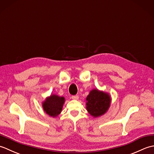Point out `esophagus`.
<instances>
[{"instance_id": "1", "label": "esophagus", "mask_w": 154, "mask_h": 154, "mask_svg": "<svg viewBox=\"0 0 154 154\" xmlns=\"http://www.w3.org/2000/svg\"><path fill=\"white\" fill-rule=\"evenodd\" d=\"M71 98H72V99H73V100H78V99H79V96H78V95H73V96L71 97Z\"/></svg>"}]
</instances>
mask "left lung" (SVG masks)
I'll return each mask as SVG.
<instances>
[{"label": "left lung", "mask_w": 154, "mask_h": 154, "mask_svg": "<svg viewBox=\"0 0 154 154\" xmlns=\"http://www.w3.org/2000/svg\"><path fill=\"white\" fill-rule=\"evenodd\" d=\"M87 110L94 118L103 115L109 109L111 98L109 93L93 89L90 91L86 99Z\"/></svg>", "instance_id": "left-lung-1"}]
</instances>
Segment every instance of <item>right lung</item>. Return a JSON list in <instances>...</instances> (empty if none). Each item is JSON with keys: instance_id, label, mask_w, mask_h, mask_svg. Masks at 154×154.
I'll list each match as a JSON object with an SVG mask.
<instances>
[{"instance_id": "add662e5", "label": "right lung", "mask_w": 154, "mask_h": 154, "mask_svg": "<svg viewBox=\"0 0 154 154\" xmlns=\"http://www.w3.org/2000/svg\"><path fill=\"white\" fill-rule=\"evenodd\" d=\"M64 103L65 98L63 97L51 94L45 99L42 103V106L45 113L49 116L56 117L61 113Z\"/></svg>"}]
</instances>
